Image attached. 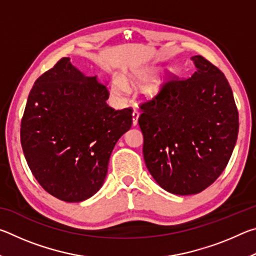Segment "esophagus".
Returning <instances> with one entry per match:
<instances>
[{"label":"esophagus","instance_id":"1","mask_svg":"<svg viewBox=\"0 0 256 256\" xmlns=\"http://www.w3.org/2000/svg\"><path fill=\"white\" fill-rule=\"evenodd\" d=\"M138 115H140V112H138V110H133V112H132V124H133V126H136V125L138 124Z\"/></svg>","mask_w":256,"mask_h":256}]
</instances>
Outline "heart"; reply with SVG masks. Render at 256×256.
<instances>
[{"label":"heart","mask_w":256,"mask_h":256,"mask_svg":"<svg viewBox=\"0 0 256 256\" xmlns=\"http://www.w3.org/2000/svg\"><path fill=\"white\" fill-rule=\"evenodd\" d=\"M146 76L148 74L146 73H138L133 76L134 80H144L146 79ZM128 86L126 84H125V81L123 80V78H120V76H115L112 78V86H110V90H112V94H114V96H120V94H123L125 92H126Z\"/></svg>","instance_id":"1"}]
</instances>
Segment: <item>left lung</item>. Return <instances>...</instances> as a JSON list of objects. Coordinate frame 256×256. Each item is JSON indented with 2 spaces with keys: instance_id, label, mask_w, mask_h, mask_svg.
<instances>
[{
  "instance_id": "8db88e82",
  "label": "left lung",
  "mask_w": 256,
  "mask_h": 256,
  "mask_svg": "<svg viewBox=\"0 0 256 256\" xmlns=\"http://www.w3.org/2000/svg\"><path fill=\"white\" fill-rule=\"evenodd\" d=\"M196 71L172 76L140 106L146 166L167 192L190 196L206 190L226 168L238 136V110L224 73L201 55Z\"/></svg>"
}]
</instances>
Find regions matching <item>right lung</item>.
<instances>
[{
  "label": "right lung",
  "mask_w": 256,
  "mask_h": 256,
  "mask_svg": "<svg viewBox=\"0 0 256 256\" xmlns=\"http://www.w3.org/2000/svg\"><path fill=\"white\" fill-rule=\"evenodd\" d=\"M107 86L60 58L34 82L20 138L34 178L52 196L81 202L102 188L118 138L131 128L132 108L107 105Z\"/></svg>",
  "instance_id": "right-lung-1"
}]
</instances>
